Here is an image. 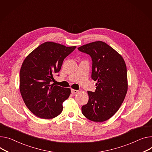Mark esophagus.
<instances>
[{"instance_id":"1","label":"esophagus","mask_w":152,"mask_h":152,"mask_svg":"<svg viewBox=\"0 0 152 152\" xmlns=\"http://www.w3.org/2000/svg\"><path fill=\"white\" fill-rule=\"evenodd\" d=\"M78 90H76V89H71V92H72V94H75V93H77V92H78Z\"/></svg>"}]
</instances>
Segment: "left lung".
Wrapping results in <instances>:
<instances>
[{
  "label": "left lung",
  "mask_w": 152,
  "mask_h": 152,
  "mask_svg": "<svg viewBox=\"0 0 152 152\" xmlns=\"http://www.w3.org/2000/svg\"><path fill=\"white\" fill-rule=\"evenodd\" d=\"M78 49L91 56L95 92L88 91L89 100L81 107L85 117L102 122L110 119L121 107L128 90L126 66L123 57L107 43L98 41Z\"/></svg>",
  "instance_id": "8db88e82"
}]
</instances>
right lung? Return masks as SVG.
Listing matches in <instances>:
<instances>
[{"instance_id": "add662e5", "label": "right lung", "mask_w": 152, "mask_h": 152, "mask_svg": "<svg viewBox=\"0 0 152 152\" xmlns=\"http://www.w3.org/2000/svg\"><path fill=\"white\" fill-rule=\"evenodd\" d=\"M75 48L45 42L23 61L19 75L20 94L28 110L38 118L50 119L62 112L63 103L71 94V89L50 82L60 71L64 58Z\"/></svg>"}]
</instances>
